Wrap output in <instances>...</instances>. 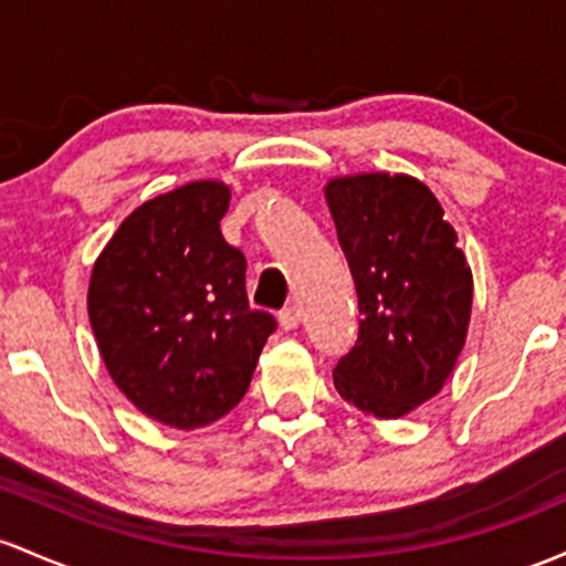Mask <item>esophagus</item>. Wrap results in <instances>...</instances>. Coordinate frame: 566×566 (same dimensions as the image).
<instances>
[{"instance_id":"1","label":"esophagus","mask_w":566,"mask_h":566,"mask_svg":"<svg viewBox=\"0 0 566 566\" xmlns=\"http://www.w3.org/2000/svg\"><path fill=\"white\" fill-rule=\"evenodd\" d=\"M279 325H282L284 331H295V327L301 325V308L287 306L284 312H279Z\"/></svg>"}]
</instances>
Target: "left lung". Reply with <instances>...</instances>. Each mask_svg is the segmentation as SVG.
<instances>
[{
	"instance_id": "obj_1",
	"label": "left lung",
	"mask_w": 566,
	"mask_h": 566,
	"mask_svg": "<svg viewBox=\"0 0 566 566\" xmlns=\"http://www.w3.org/2000/svg\"><path fill=\"white\" fill-rule=\"evenodd\" d=\"M340 250L357 284L359 335L333 381L349 406L400 419L446 387L473 314V271L434 192L411 174L327 179Z\"/></svg>"
}]
</instances>
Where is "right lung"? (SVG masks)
Instances as JSON below:
<instances>
[{"mask_svg": "<svg viewBox=\"0 0 566 566\" xmlns=\"http://www.w3.org/2000/svg\"><path fill=\"white\" fill-rule=\"evenodd\" d=\"M228 207L220 179L160 192L120 222L91 271L88 316L109 378L174 430L233 411L276 327L247 301V260L220 231Z\"/></svg>", "mask_w": 566, "mask_h": 566, "instance_id": "obj_1", "label": "right lung"}]
</instances>
